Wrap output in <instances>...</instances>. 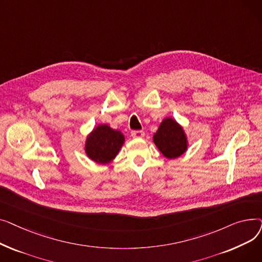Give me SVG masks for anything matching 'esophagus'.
I'll use <instances>...</instances> for the list:
<instances>
[{
    "instance_id": "1",
    "label": "esophagus",
    "mask_w": 262,
    "mask_h": 262,
    "mask_svg": "<svg viewBox=\"0 0 262 262\" xmlns=\"http://www.w3.org/2000/svg\"><path fill=\"white\" fill-rule=\"evenodd\" d=\"M132 136H133V138L140 139L144 137V133L142 130H134V132H132Z\"/></svg>"
}]
</instances>
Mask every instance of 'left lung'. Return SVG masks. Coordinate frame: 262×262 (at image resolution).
I'll return each mask as SVG.
<instances>
[{
	"instance_id": "obj_1",
	"label": "left lung",
	"mask_w": 262,
	"mask_h": 262,
	"mask_svg": "<svg viewBox=\"0 0 262 262\" xmlns=\"http://www.w3.org/2000/svg\"><path fill=\"white\" fill-rule=\"evenodd\" d=\"M153 141L159 152L168 159H176L184 155L189 141L184 127L171 117L164 118L153 136Z\"/></svg>"
}]
</instances>
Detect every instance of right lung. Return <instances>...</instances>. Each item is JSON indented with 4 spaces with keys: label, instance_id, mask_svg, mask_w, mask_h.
I'll list each match as a JSON object with an SVG mask.
<instances>
[{
    "label": "right lung",
    "instance_id": "1",
    "mask_svg": "<svg viewBox=\"0 0 262 262\" xmlns=\"http://www.w3.org/2000/svg\"><path fill=\"white\" fill-rule=\"evenodd\" d=\"M125 142L122 132L108 124H99L86 137L84 150L89 159L99 164H109Z\"/></svg>",
    "mask_w": 262,
    "mask_h": 262
}]
</instances>
